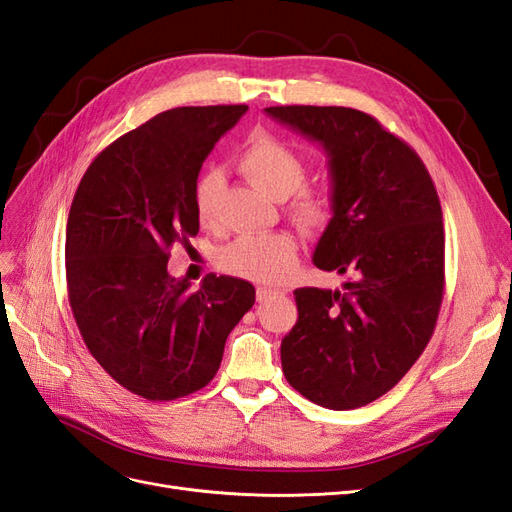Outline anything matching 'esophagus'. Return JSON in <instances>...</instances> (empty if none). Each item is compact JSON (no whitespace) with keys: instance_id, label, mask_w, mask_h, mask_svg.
Masks as SVG:
<instances>
[{"instance_id":"obj_1","label":"esophagus","mask_w":512,"mask_h":512,"mask_svg":"<svg viewBox=\"0 0 512 512\" xmlns=\"http://www.w3.org/2000/svg\"><path fill=\"white\" fill-rule=\"evenodd\" d=\"M282 290L277 288H269V286H258L256 288V299L262 303V301H269L271 297H275V294H280Z\"/></svg>"}]
</instances>
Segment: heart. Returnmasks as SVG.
I'll use <instances>...</instances> for the list:
<instances>
[{"instance_id": "b5f03b06", "label": "heart", "mask_w": 512, "mask_h": 512, "mask_svg": "<svg viewBox=\"0 0 512 512\" xmlns=\"http://www.w3.org/2000/svg\"><path fill=\"white\" fill-rule=\"evenodd\" d=\"M243 173L262 192L275 200H284L297 192L305 177V160L280 138L260 136L243 151L239 160ZM222 192V175L207 170L194 185V209L203 226L218 220V200ZM292 220L303 230L324 228L331 220V203L327 194L303 190L290 207ZM297 258V243L288 232H252L226 243L218 252V267L230 275L252 282H280L292 271Z\"/></svg>"}]
</instances>
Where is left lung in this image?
Returning a JSON list of instances; mask_svg holds the SVG:
<instances>
[{"label": "left lung", "instance_id": "8db88e82", "mask_svg": "<svg viewBox=\"0 0 512 512\" xmlns=\"http://www.w3.org/2000/svg\"><path fill=\"white\" fill-rule=\"evenodd\" d=\"M329 158L331 211L314 250L342 290L297 288L282 339L292 389L331 410L361 408L406 376L436 329L444 292L442 207L416 151L361 111L269 106Z\"/></svg>", "mask_w": 512, "mask_h": 512}]
</instances>
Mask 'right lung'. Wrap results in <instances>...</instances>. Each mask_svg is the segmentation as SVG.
I'll list each match as a JSON object with an SVG mask.
<instances>
[{"instance_id": "add662e5", "label": "right lung", "mask_w": 512, "mask_h": 512, "mask_svg": "<svg viewBox=\"0 0 512 512\" xmlns=\"http://www.w3.org/2000/svg\"><path fill=\"white\" fill-rule=\"evenodd\" d=\"M247 106L170 108L89 164L66 228V280L94 359L123 389L170 401L218 374L228 333L256 301L250 282L168 275L175 243L196 237L194 185Z\"/></svg>"}]
</instances>
